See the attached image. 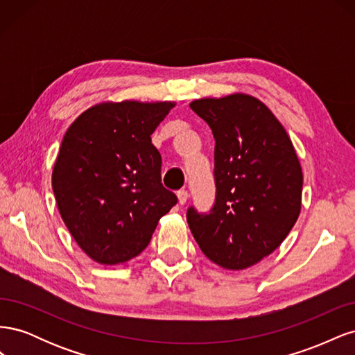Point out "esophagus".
Listing matches in <instances>:
<instances>
[{
	"instance_id": "esophagus-1",
	"label": "esophagus",
	"mask_w": 355,
	"mask_h": 355,
	"mask_svg": "<svg viewBox=\"0 0 355 355\" xmlns=\"http://www.w3.org/2000/svg\"><path fill=\"white\" fill-rule=\"evenodd\" d=\"M188 197H189V194H188V191H187V189H180V191H178L179 204H182V206H184V204L188 201Z\"/></svg>"
}]
</instances>
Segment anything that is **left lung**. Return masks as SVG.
I'll use <instances>...</instances> for the list:
<instances>
[{
  "label": "left lung",
  "mask_w": 355,
  "mask_h": 355,
  "mask_svg": "<svg viewBox=\"0 0 355 355\" xmlns=\"http://www.w3.org/2000/svg\"><path fill=\"white\" fill-rule=\"evenodd\" d=\"M189 106L216 142V200L209 213L188 209L189 230L211 262L245 270L271 254L296 223L302 168L282 123L253 96L204 98Z\"/></svg>",
  "instance_id": "1"
}]
</instances>
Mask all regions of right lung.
<instances>
[{"instance_id": "obj_1", "label": "right lung", "mask_w": 355, "mask_h": 355, "mask_svg": "<svg viewBox=\"0 0 355 355\" xmlns=\"http://www.w3.org/2000/svg\"><path fill=\"white\" fill-rule=\"evenodd\" d=\"M175 102H103L67 130L51 175L58 209L83 252L102 265L133 259L178 197L161 184L151 135Z\"/></svg>"}]
</instances>
